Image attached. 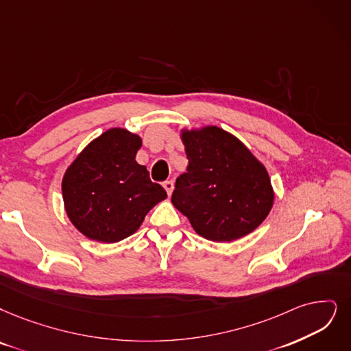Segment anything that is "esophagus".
<instances>
[{
  "instance_id": "1",
  "label": "esophagus",
  "mask_w": 351,
  "mask_h": 351,
  "mask_svg": "<svg viewBox=\"0 0 351 351\" xmlns=\"http://www.w3.org/2000/svg\"><path fill=\"white\" fill-rule=\"evenodd\" d=\"M162 186H164V189H165L167 194H168V195H171L173 189H174V183H173V181H171V180H167V181H164Z\"/></svg>"
}]
</instances>
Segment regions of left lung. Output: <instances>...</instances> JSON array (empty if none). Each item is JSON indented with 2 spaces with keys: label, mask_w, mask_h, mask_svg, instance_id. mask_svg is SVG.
Segmentation results:
<instances>
[{
  "label": "left lung",
  "mask_w": 351,
  "mask_h": 351,
  "mask_svg": "<svg viewBox=\"0 0 351 351\" xmlns=\"http://www.w3.org/2000/svg\"><path fill=\"white\" fill-rule=\"evenodd\" d=\"M187 171L176 180L173 204L213 242L255 230L274 203L265 167L236 136L217 127L183 132Z\"/></svg>",
  "instance_id": "left-lung-1"
}]
</instances>
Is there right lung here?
<instances>
[{
	"instance_id": "1",
	"label": "right lung",
	"mask_w": 351,
	"mask_h": 351,
	"mask_svg": "<svg viewBox=\"0 0 351 351\" xmlns=\"http://www.w3.org/2000/svg\"><path fill=\"white\" fill-rule=\"evenodd\" d=\"M141 138L121 128L104 132L83 149L63 177L67 216L89 239L115 243L131 236L165 190L135 161Z\"/></svg>"
}]
</instances>
